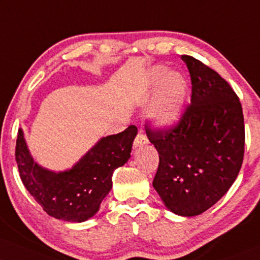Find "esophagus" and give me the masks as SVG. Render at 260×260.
I'll return each instance as SVG.
<instances>
[{
  "instance_id": "1",
  "label": "esophagus",
  "mask_w": 260,
  "mask_h": 260,
  "mask_svg": "<svg viewBox=\"0 0 260 260\" xmlns=\"http://www.w3.org/2000/svg\"><path fill=\"white\" fill-rule=\"evenodd\" d=\"M148 142H149L148 137L145 136V133L140 131V132L137 134L136 139H134L133 145H134V148H139V146H143V145H145V144H148Z\"/></svg>"
}]
</instances>
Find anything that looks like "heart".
Masks as SVG:
<instances>
[{"label":"heart","instance_id":"b5f03b06","mask_svg":"<svg viewBox=\"0 0 260 260\" xmlns=\"http://www.w3.org/2000/svg\"><path fill=\"white\" fill-rule=\"evenodd\" d=\"M149 84L158 87L154 104L150 110L151 120L157 127L171 128L179 121L184 100L187 93V82L183 75L166 67H154L148 75Z\"/></svg>","mask_w":260,"mask_h":260}]
</instances>
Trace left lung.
<instances>
[{
    "label": "left lung",
    "mask_w": 260,
    "mask_h": 260,
    "mask_svg": "<svg viewBox=\"0 0 260 260\" xmlns=\"http://www.w3.org/2000/svg\"><path fill=\"white\" fill-rule=\"evenodd\" d=\"M191 77V104L177 124L146 136L158 152L155 190L171 212L199 215L226 193L245 154V123L239 96L219 74L181 55Z\"/></svg>",
    "instance_id": "1"
}]
</instances>
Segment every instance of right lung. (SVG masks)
<instances>
[{"label": "right lung", "mask_w": 260, "mask_h": 260, "mask_svg": "<svg viewBox=\"0 0 260 260\" xmlns=\"http://www.w3.org/2000/svg\"><path fill=\"white\" fill-rule=\"evenodd\" d=\"M137 133L138 128L132 124L123 132L104 137L71 170L55 173L34 161L19 129L15 161L20 179L47 214L81 223L99 211L112 187V173L131 157Z\"/></svg>", "instance_id": "right-lung-1"}]
</instances>
